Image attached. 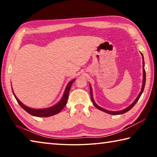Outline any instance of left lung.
I'll return each instance as SVG.
<instances>
[{
    "instance_id": "obj_1",
    "label": "left lung",
    "mask_w": 157,
    "mask_h": 157,
    "mask_svg": "<svg viewBox=\"0 0 157 157\" xmlns=\"http://www.w3.org/2000/svg\"><path fill=\"white\" fill-rule=\"evenodd\" d=\"M142 55V59H143V85H142V88H141V91H140V92L139 93V95H138L137 98L135 99V100L133 102L131 105H130L129 107H127V108L124 109L123 110H121V111H109V110H107L105 109H103L102 107H100V106H98L96 103L95 102V101L94 100V98H93V93H92V88H91V85L89 84L90 86V94H91V101L93 102V104H94V105L95 106V107H96L98 109H99L100 111H104V112L105 113H109V114H111V115H118V114H123V113H124L127 112V111H129L131 109L134 107V106L136 105V103L138 102V100H139V98L140 97V95H142L143 92V90H144V88H145V79H146V75H145V62H144V58H143V55L142 53H140Z\"/></svg>"
}]
</instances>
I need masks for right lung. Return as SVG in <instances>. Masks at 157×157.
<instances>
[{"label":"right lung","mask_w":157,"mask_h":157,"mask_svg":"<svg viewBox=\"0 0 157 157\" xmlns=\"http://www.w3.org/2000/svg\"><path fill=\"white\" fill-rule=\"evenodd\" d=\"M75 79H73V80H71L68 82L67 86L66 87L65 91H64V93H63V95L62 98V99L60 100L59 102H58L56 105H53L52 107H50L48 108L33 109V108L28 107L25 105H23V103L18 99L17 97L16 96L15 94H14L13 89H12V92L16 98V100H17L19 105L23 109L27 111L28 113H30V115L36 116V117H49V116H54L55 114L59 113L60 111L63 109V107H65L68 100V94H69V91H70L71 85H72L73 82H75Z\"/></svg>","instance_id":"right-lung-1"}]
</instances>
